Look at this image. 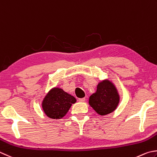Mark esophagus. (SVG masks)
I'll use <instances>...</instances> for the list:
<instances>
[{
    "label": "esophagus",
    "instance_id": "esophagus-1",
    "mask_svg": "<svg viewBox=\"0 0 157 157\" xmlns=\"http://www.w3.org/2000/svg\"><path fill=\"white\" fill-rule=\"evenodd\" d=\"M78 100L79 102H85V98H79Z\"/></svg>",
    "mask_w": 157,
    "mask_h": 157
}]
</instances>
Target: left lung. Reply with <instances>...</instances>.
Wrapping results in <instances>:
<instances>
[{
    "mask_svg": "<svg viewBox=\"0 0 157 157\" xmlns=\"http://www.w3.org/2000/svg\"><path fill=\"white\" fill-rule=\"evenodd\" d=\"M119 102V96L114 85L108 81L100 82L97 91L90 97V105L101 115L113 112Z\"/></svg>",
    "mask_w": 157,
    "mask_h": 157,
    "instance_id": "8db88e82",
    "label": "left lung"
}]
</instances>
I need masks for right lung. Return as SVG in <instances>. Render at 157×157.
<instances>
[{
  "label": "right lung",
  "instance_id": "1",
  "mask_svg": "<svg viewBox=\"0 0 157 157\" xmlns=\"http://www.w3.org/2000/svg\"><path fill=\"white\" fill-rule=\"evenodd\" d=\"M76 101L75 97L65 92L63 90L54 88L45 97L42 107L48 117L60 119L67 113L71 105Z\"/></svg>",
  "mask_w": 157,
  "mask_h": 157
}]
</instances>
